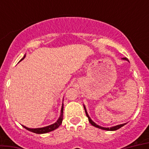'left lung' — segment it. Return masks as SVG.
I'll list each match as a JSON object with an SVG mask.
<instances>
[{
    "label": "left lung",
    "instance_id": "left-lung-1",
    "mask_svg": "<svg viewBox=\"0 0 149 149\" xmlns=\"http://www.w3.org/2000/svg\"><path fill=\"white\" fill-rule=\"evenodd\" d=\"M122 59H124V60L127 61V62H129V61H128V59H127V58H122ZM84 110H85V112H86V117L88 118L89 122L91 123V125H93V126H94V127H98V128H100V129L106 130V131H116V130L119 129V128H120V127H123L124 125H126V123H125V124H121V125H116V126H113V127H102V126H100V125H97V124H96L95 122H93V120H91V118H90V116H89L88 113H87V111H86V107H85V106H84Z\"/></svg>",
    "mask_w": 149,
    "mask_h": 149
}]
</instances>
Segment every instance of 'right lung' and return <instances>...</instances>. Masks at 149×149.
<instances>
[{
  "label": "right lung",
  "mask_w": 149,
  "mask_h": 149,
  "mask_svg": "<svg viewBox=\"0 0 149 149\" xmlns=\"http://www.w3.org/2000/svg\"><path fill=\"white\" fill-rule=\"evenodd\" d=\"M25 57V55L24 56V57L21 59V61L23 60ZM63 104L62 105V108H61V113L59 118L56 122L52 124V125H50L49 126H46V127H38V128H29V127H27L24 125H22L23 127L27 129L29 132H33V133H36V134H45V133H48V132H50L52 131H54L56 128H58L59 126L61 125L62 122H63Z\"/></svg>",
  "instance_id": "1"
}]
</instances>
